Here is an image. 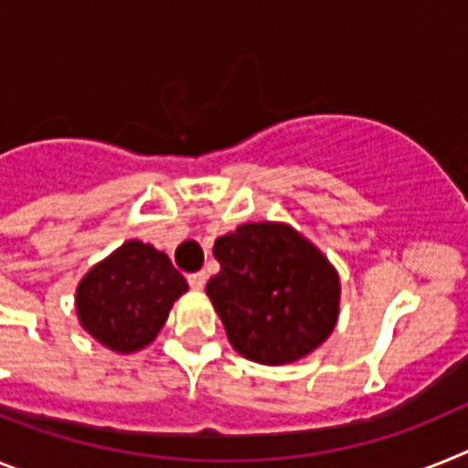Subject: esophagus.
<instances>
[{"label": "esophagus", "instance_id": "1", "mask_svg": "<svg viewBox=\"0 0 468 468\" xmlns=\"http://www.w3.org/2000/svg\"><path fill=\"white\" fill-rule=\"evenodd\" d=\"M188 282H190V287H193V290H202V287H205V282H207V273H205V271L190 273Z\"/></svg>", "mask_w": 468, "mask_h": 468}]
</instances>
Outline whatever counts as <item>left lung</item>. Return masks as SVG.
Here are the masks:
<instances>
[{"mask_svg":"<svg viewBox=\"0 0 468 468\" xmlns=\"http://www.w3.org/2000/svg\"><path fill=\"white\" fill-rule=\"evenodd\" d=\"M207 282L238 353L263 365L308 356L335 330L339 278L315 247L282 223H245L214 242Z\"/></svg>","mask_w":468,"mask_h":468,"instance_id":"obj_1","label":"left lung"}]
</instances>
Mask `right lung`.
<instances>
[{
  "label": "right lung",
  "mask_w": 468,
  "mask_h": 468,
  "mask_svg": "<svg viewBox=\"0 0 468 468\" xmlns=\"http://www.w3.org/2000/svg\"><path fill=\"white\" fill-rule=\"evenodd\" d=\"M186 290L188 282L166 254L132 239L84 275L77 313L93 339L117 353H132L155 339Z\"/></svg>",
  "instance_id": "1"
}]
</instances>
